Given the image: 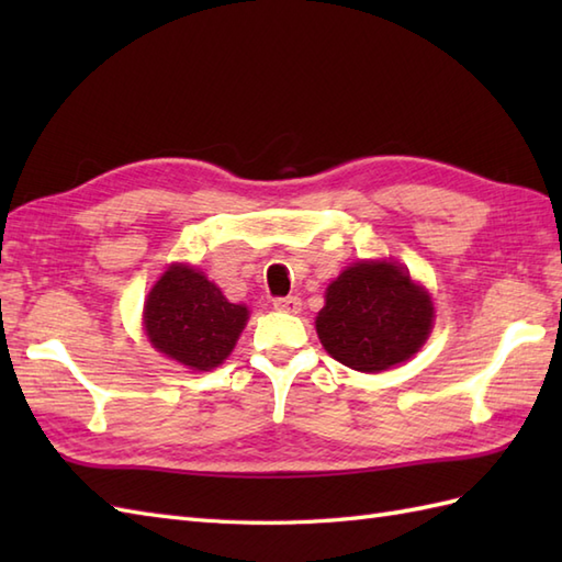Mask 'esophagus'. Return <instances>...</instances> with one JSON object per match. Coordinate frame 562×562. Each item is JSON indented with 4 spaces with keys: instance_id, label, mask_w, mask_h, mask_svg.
I'll return each mask as SVG.
<instances>
[{
    "instance_id": "obj_1",
    "label": "esophagus",
    "mask_w": 562,
    "mask_h": 562,
    "mask_svg": "<svg viewBox=\"0 0 562 562\" xmlns=\"http://www.w3.org/2000/svg\"><path fill=\"white\" fill-rule=\"evenodd\" d=\"M272 306L278 308V312H284V314H300L302 312V300L300 296H278V300L272 302Z\"/></svg>"
}]
</instances>
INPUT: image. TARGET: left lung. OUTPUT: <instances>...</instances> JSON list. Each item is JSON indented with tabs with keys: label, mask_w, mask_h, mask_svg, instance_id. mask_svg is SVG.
I'll list each match as a JSON object with an SVG mask.
<instances>
[{
	"label": "left lung",
	"mask_w": 562,
	"mask_h": 562,
	"mask_svg": "<svg viewBox=\"0 0 562 562\" xmlns=\"http://www.w3.org/2000/svg\"><path fill=\"white\" fill-rule=\"evenodd\" d=\"M432 321V300L408 270L391 260H360L328 284L316 333L333 360L376 374L411 360Z\"/></svg>",
	"instance_id": "1"
}]
</instances>
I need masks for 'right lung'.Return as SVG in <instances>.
I'll return each instance as SVG.
<instances>
[{
	"label": "right lung",
	"instance_id": "add662e5",
	"mask_svg": "<svg viewBox=\"0 0 562 562\" xmlns=\"http://www.w3.org/2000/svg\"><path fill=\"white\" fill-rule=\"evenodd\" d=\"M248 321L198 268L173 262L145 302V330L161 355L198 372H210L232 355Z\"/></svg>",
	"mask_w": 562,
	"mask_h": 562
}]
</instances>
